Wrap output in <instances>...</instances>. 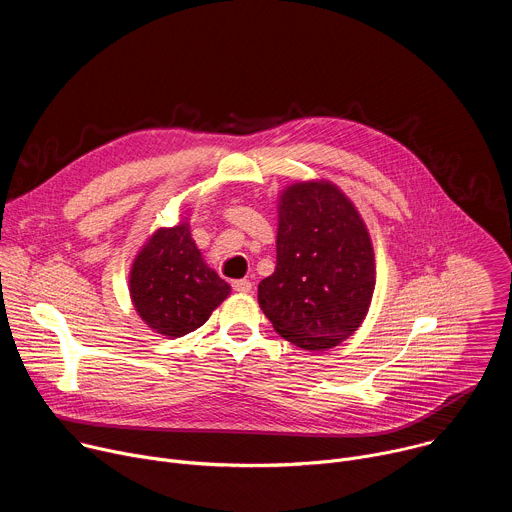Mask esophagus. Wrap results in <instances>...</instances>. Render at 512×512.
Segmentation results:
<instances>
[{"instance_id":"esophagus-1","label":"esophagus","mask_w":512,"mask_h":512,"mask_svg":"<svg viewBox=\"0 0 512 512\" xmlns=\"http://www.w3.org/2000/svg\"><path fill=\"white\" fill-rule=\"evenodd\" d=\"M233 289L239 291V294H249V291L253 289V283L249 279H235Z\"/></svg>"}]
</instances>
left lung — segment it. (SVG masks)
<instances>
[{
    "label": "left lung",
    "mask_w": 512,
    "mask_h": 512,
    "mask_svg": "<svg viewBox=\"0 0 512 512\" xmlns=\"http://www.w3.org/2000/svg\"><path fill=\"white\" fill-rule=\"evenodd\" d=\"M375 289L371 237L330 182L289 186L279 202L277 265L259 283V306L285 340L324 350L348 338Z\"/></svg>",
    "instance_id": "1"
}]
</instances>
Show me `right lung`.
Here are the masks:
<instances>
[{
  "label": "right lung",
  "instance_id": "obj_1",
  "mask_svg": "<svg viewBox=\"0 0 512 512\" xmlns=\"http://www.w3.org/2000/svg\"><path fill=\"white\" fill-rule=\"evenodd\" d=\"M131 300L152 330L180 338L200 328L229 294L196 249L186 223L160 229L143 245L129 275Z\"/></svg>",
  "mask_w": 512,
  "mask_h": 512
}]
</instances>
